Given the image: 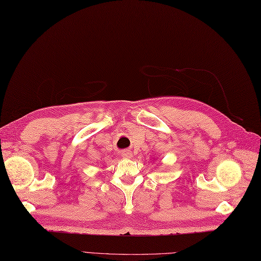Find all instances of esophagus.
Instances as JSON below:
<instances>
[{
    "label": "esophagus",
    "mask_w": 261,
    "mask_h": 261,
    "mask_svg": "<svg viewBox=\"0 0 261 261\" xmlns=\"http://www.w3.org/2000/svg\"><path fill=\"white\" fill-rule=\"evenodd\" d=\"M121 154H122V156L125 158V159L132 158V152H131L130 150H123V151L121 152Z\"/></svg>",
    "instance_id": "34e87169"
}]
</instances>
